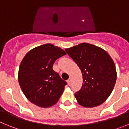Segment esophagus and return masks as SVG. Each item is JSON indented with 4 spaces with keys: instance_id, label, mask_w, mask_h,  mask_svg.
I'll return each mask as SVG.
<instances>
[{
    "instance_id": "esophagus-1",
    "label": "esophagus",
    "mask_w": 129,
    "mask_h": 129,
    "mask_svg": "<svg viewBox=\"0 0 129 129\" xmlns=\"http://www.w3.org/2000/svg\"><path fill=\"white\" fill-rule=\"evenodd\" d=\"M67 83H68V85H70V84H71V79L70 78L68 79V80H67Z\"/></svg>"
}]
</instances>
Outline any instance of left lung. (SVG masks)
Wrapping results in <instances>:
<instances>
[{"label": "left lung", "instance_id": "left-lung-1", "mask_svg": "<svg viewBox=\"0 0 129 129\" xmlns=\"http://www.w3.org/2000/svg\"><path fill=\"white\" fill-rule=\"evenodd\" d=\"M83 75V85L74 94L77 103L86 108L100 105L107 100L117 78L113 60L101 48L83 43L66 48Z\"/></svg>", "mask_w": 129, "mask_h": 129}]
</instances>
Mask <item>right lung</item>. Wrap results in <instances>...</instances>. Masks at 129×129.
<instances>
[{
	"mask_svg": "<svg viewBox=\"0 0 129 129\" xmlns=\"http://www.w3.org/2000/svg\"><path fill=\"white\" fill-rule=\"evenodd\" d=\"M66 54L64 50L50 43L37 46L26 53L20 64L18 80L30 102L48 108L59 101L67 83L52 67L56 59Z\"/></svg>",
	"mask_w": 129,
	"mask_h": 129,
	"instance_id": "obj_1",
	"label": "right lung"
}]
</instances>
